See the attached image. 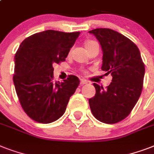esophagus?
I'll return each instance as SVG.
<instances>
[{
    "mask_svg": "<svg viewBox=\"0 0 154 154\" xmlns=\"http://www.w3.org/2000/svg\"><path fill=\"white\" fill-rule=\"evenodd\" d=\"M88 83V82H87L86 80L85 79H81V85H85Z\"/></svg>",
    "mask_w": 154,
    "mask_h": 154,
    "instance_id": "obj_1",
    "label": "esophagus"
}]
</instances>
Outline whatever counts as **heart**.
Returning <instances> with one entry per match:
<instances>
[{
  "label": "heart",
  "mask_w": 154,
  "mask_h": 154,
  "mask_svg": "<svg viewBox=\"0 0 154 154\" xmlns=\"http://www.w3.org/2000/svg\"><path fill=\"white\" fill-rule=\"evenodd\" d=\"M94 42H94V41H89V42H87L86 44H85V46L87 47V46H88V45H89L93 44Z\"/></svg>",
  "instance_id": "1"
}]
</instances>
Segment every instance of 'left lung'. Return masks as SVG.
Instances as JSON below:
<instances>
[{
	"label": "left lung",
	"mask_w": 154,
	"mask_h": 154,
	"mask_svg": "<svg viewBox=\"0 0 154 154\" xmlns=\"http://www.w3.org/2000/svg\"><path fill=\"white\" fill-rule=\"evenodd\" d=\"M89 33L97 37L103 52L101 69L111 73L106 89L96 83V94L89 100L95 118L106 124L125 119L141 96L145 65L138 48L129 38L109 29H95Z\"/></svg>",
	"instance_id": "1"
}]
</instances>
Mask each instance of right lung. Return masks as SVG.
<instances>
[{
	"instance_id": "1",
	"label": "right lung",
	"mask_w": 154,
	"mask_h": 154,
	"mask_svg": "<svg viewBox=\"0 0 154 154\" xmlns=\"http://www.w3.org/2000/svg\"><path fill=\"white\" fill-rule=\"evenodd\" d=\"M79 35L56 30L37 32L24 40L16 53V92L25 113L35 122L48 124L59 119L79 85L74 75L54 82L53 67L65 61Z\"/></svg>"
}]
</instances>
